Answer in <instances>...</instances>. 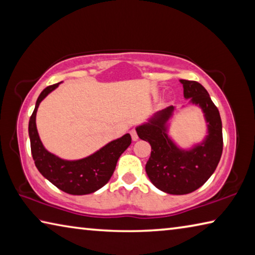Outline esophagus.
<instances>
[{
	"label": "esophagus",
	"mask_w": 255,
	"mask_h": 255,
	"mask_svg": "<svg viewBox=\"0 0 255 255\" xmlns=\"http://www.w3.org/2000/svg\"><path fill=\"white\" fill-rule=\"evenodd\" d=\"M130 135H131V139H132L133 141H136V140L138 139V135H137V132H136L135 129H131V130H130Z\"/></svg>",
	"instance_id": "esophagus-1"
}]
</instances>
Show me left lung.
<instances>
[{
    "mask_svg": "<svg viewBox=\"0 0 255 255\" xmlns=\"http://www.w3.org/2000/svg\"><path fill=\"white\" fill-rule=\"evenodd\" d=\"M183 96L192 105L199 106L208 129V135L200 144L190 149L180 148L171 139L169 120L174 107H167L136 128L140 139L152 147L145 170L155 187L170 195H187L200 188L217 167L223 153L222 119L217 107L211 101L207 90L196 81L180 80Z\"/></svg>",
    "mask_w": 255,
    "mask_h": 255,
    "instance_id": "8db88e82",
    "label": "left lung"
}]
</instances>
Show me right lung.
<instances>
[{"instance_id":"1","label":"right lung","mask_w":255,"mask_h":255,"mask_svg":"<svg viewBox=\"0 0 255 255\" xmlns=\"http://www.w3.org/2000/svg\"><path fill=\"white\" fill-rule=\"evenodd\" d=\"M59 84L47 86L37 99L36 107L29 120L31 154L38 171L55 187L70 195H89L108 183L114 174L120 155L131 144V137L126 133L118 139L108 143L90 156L75 161L63 159L48 152L38 135L36 115L40 102L51 91L58 88Z\"/></svg>"}]
</instances>
